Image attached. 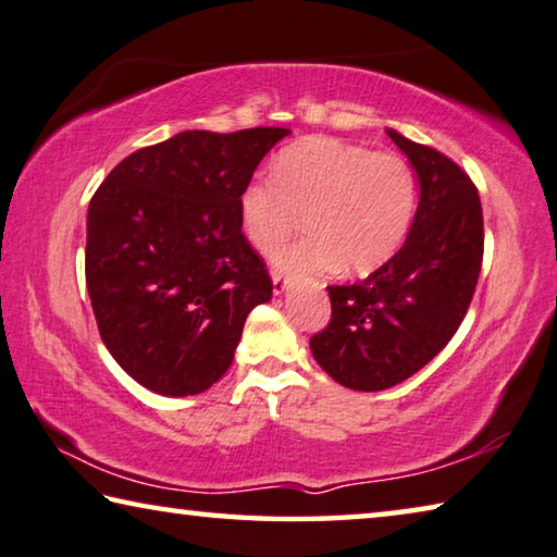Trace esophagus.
I'll return each instance as SVG.
<instances>
[{"label":"esophagus","mask_w":557,"mask_h":557,"mask_svg":"<svg viewBox=\"0 0 557 557\" xmlns=\"http://www.w3.org/2000/svg\"><path fill=\"white\" fill-rule=\"evenodd\" d=\"M288 281H290L288 273H281V271L273 273V296L284 294V290L288 288Z\"/></svg>","instance_id":"34e87169"}]
</instances>
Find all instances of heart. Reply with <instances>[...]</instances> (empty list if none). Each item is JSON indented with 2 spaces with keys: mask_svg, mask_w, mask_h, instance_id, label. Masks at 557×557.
I'll return each instance as SVG.
<instances>
[{
  "mask_svg": "<svg viewBox=\"0 0 557 557\" xmlns=\"http://www.w3.org/2000/svg\"><path fill=\"white\" fill-rule=\"evenodd\" d=\"M271 177L239 193L242 232L261 253L276 251L300 226L311 234L278 257V267L370 273L395 257L412 224L417 180L403 154L370 152L327 135L290 143Z\"/></svg>",
  "mask_w": 557,
  "mask_h": 557,
  "instance_id": "1",
  "label": "heart"
}]
</instances>
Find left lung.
I'll return each instance as SVG.
<instances>
[{
  "label": "left lung",
  "instance_id": "left-lung-1",
  "mask_svg": "<svg viewBox=\"0 0 557 557\" xmlns=\"http://www.w3.org/2000/svg\"><path fill=\"white\" fill-rule=\"evenodd\" d=\"M419 180V205L395 257L350 286H327L331 323L311 338L315 362L358 392L395 387L454 338L484 259L473 182L440 150L387 131Z\"/></svg>",
  "mask_w": 557,
  "mask_h": 557
}]
</instances>
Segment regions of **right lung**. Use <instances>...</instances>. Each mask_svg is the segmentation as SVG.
<instances>
[{
	"label": "right lung",
	"mask_w": 557,
	"mask_h": 557,
	"mask_svg": "<svg viewBox=\"0 0 557 557\" xmlns=\"http://www.w3.org/2000/svg\"><path fill=\"white\" fill-rule=\"evenodd\" d=\"M286 127L185 131L127 154L88 205L86 286L115 362L165 397L230 370L251 308L271 300L239 193Z\"/></svg>",
	"instance_id": "1"
}]
</instances>
